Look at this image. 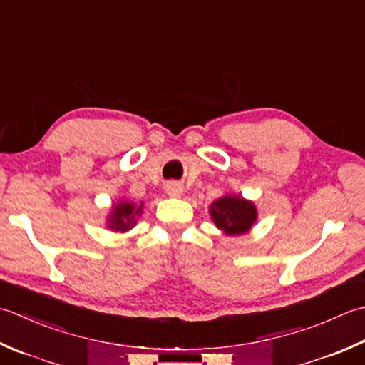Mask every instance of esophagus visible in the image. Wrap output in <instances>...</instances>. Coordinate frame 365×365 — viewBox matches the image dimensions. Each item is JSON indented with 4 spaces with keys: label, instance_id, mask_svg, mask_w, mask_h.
<instances>
[{
    "label": "esophagus",
    "instance_id": "obj_1",
    "mask_svg": "<svg viewBox=\"0 0 365 365\" xmlns=\"http://www.w3.org/2000/svg\"><path fill=\"white\" fill-rule=\"evenodd\" d=\"M182 192H184V187L181 184H178V182L167 184V193L170 197H181Z\"/></svg>",
    "mask_w": 365,
    "mask_h": 365
}]
</instances>
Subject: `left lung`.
<instances>
[{
  "mask_svg": "<svg viewBox=\"0 0 365 365\" xmlns=\"http://www.w3.org/2000/svg\"><path fill=\"white\" fill-rule=\"evenodd\" d=\"M215 227L225 235L236 236L247 233L257 220V207L240 195H225L210 206Z\"/></svg>",
  "mask_w": 365,
  "mask_h": 365,
  "instance_id": "1",
  "label": "left lung"
}]
</instances>
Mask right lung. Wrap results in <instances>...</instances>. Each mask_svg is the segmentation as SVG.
<instances>
[{"instance_id":"add662e5","label":"right lung","mask_w":365,"mask_h":365,"mask_svg":"<svg viewBox=\"0 0 365 365\" xmlns=\"http://www.w3.org/2000/svg\"><path fill=\"white\" fill-rule=\"evenodd\" d=\"M141 203L138 207L132 202H120L118 205H113L111 212L108 215V227L113 232H128L133 225H135V217L141 212Z\"/></svg>"}]
</instances>
